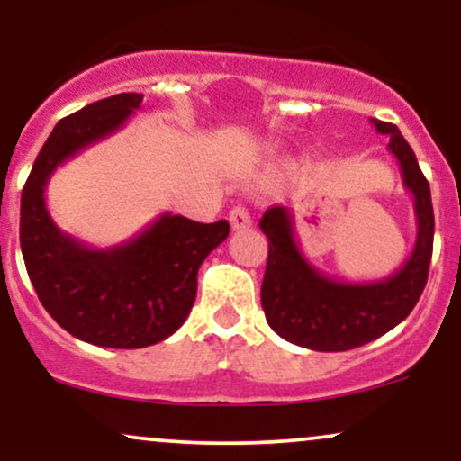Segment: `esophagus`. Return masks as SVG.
<instances>
[{
	"label": "esophagus",
	"instance_id": "1",
	"mask_svg": "<svg viewBox=\"0 0 461 461\" xmlns=\"http://www.w3.org/2000/svg\"><path fill=\"white\" fill-rule=\"evenodd\" d=\"M230 223L234 230H247V227H251V214L247 212V208H242V205H236V208H231L230 212Z\"/></svg>",
	"mask_w": 461,
	"mask_h": 461
}]
</instances>
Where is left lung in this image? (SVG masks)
I'll return each instance as SVG.
<instances>
[{
	"label": "left lung",
	"mask_w": 461,
	"mask_h": 461,
	"mask_svg": "<svg viewBox=\"0 0 461 461\" xmlns=\"http://www.w3.org/2000/svg\"><path fill=\"white\" fill-rule=\"evenodd\" d=\"M390 136L388 149L401 167L403 186L414 197L416 242L390 277L342 282L316 268L294 238L293 212L282 205L267 210L260 230L268 238L262 308L275 333L312 351H348L366 345L403 322L425 290L433 251V205L429 182L393 123L370 119Z\"/></svg>",
	"instance_id": "8db88e82"
}]
</instances>
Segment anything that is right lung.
Listing matches in <instances>:
<instances>
[{"label":"right lung","instance_id":"add662e5","mask_svg":"<svg viewBox=\"0 0 461 461\" xmlns=\"http://www.w3.org/2000/svg\"><path fill=\"white\" fill-rule=\"evenodd\" d=\"M140 104V93H121L58 121L21 193L30 282L62 330L97 347L142 348L176 333L197 297L201 262L230 234L227 221L164 212L130 240L95 249L54 223L45 188L56 168L116 134Z\"/></svg>","mask_w":461,"mask_h":461}]
</instances>
